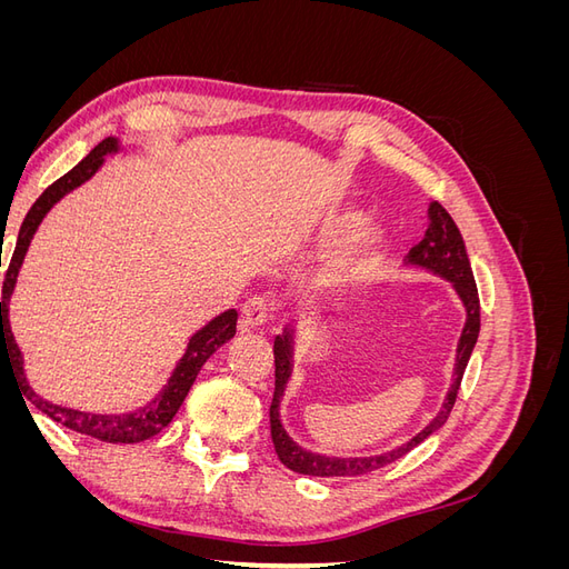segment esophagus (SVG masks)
Returning a JSON list of instances; mask_svg holds the SVG:
<instances>
[{"instance_id": "obj_1", "label": "esophagus", "mask_w": 569, "mask_h": 569, "mask_svg": "<svg viewBox=\"0 0 569 569\" xmlns=\"http://www.w3.org/2000/svg\"><path fill=\"white\" fill-rule=\"evenodd\" d=\"M270 318H272L270 306L261 297H253L242 306V320L249 330H258V327H263Z\"/></svg>"}]
</instances>
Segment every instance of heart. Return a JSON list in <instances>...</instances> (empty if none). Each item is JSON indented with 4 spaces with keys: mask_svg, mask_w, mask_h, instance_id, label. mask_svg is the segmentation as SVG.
Here are the masks:
<instances>
[{
    "mask_svg": "<svg viewBox=\"0 0 569 569\" xmlns=\"http://www.w3.org/2000/svg\"><path fill=\"white\" fill-rule=\"evenodd\" d=\"M363 213L356 209H343L322 220L318 228L320 244L341 242L320 266V280L327 287H349L366 274L380 261L389 234L380 222H363Z\"/></svg>",
    "mask_w": 569,
    "mask_h": 569,
    "instance_id": "obj_1",
    "label": "heart"
}]
</instances>
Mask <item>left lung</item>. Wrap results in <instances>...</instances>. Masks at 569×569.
<instances>
[{"label":"left lung","instance_id":"obj_1","mask_svg":"<svg viewBox=\"0 0 569 569\" xmlns=\"http://www.w3.org/2000/svg\"><path fill=\"white\" fill-rule=\"evenodd\" d=\"M427 230L425 237L420 239V244L412 247L408 256L403 258L406 268H416V270H427L437 274V278L451 282L453 291L458 295L462 308H465V325L458 337V347H456V363H453V375H451V387L446 391L441 408L437 410V416L429 420L416 437H410L408 441L393 446L389 451L375 453V456H325L303 449L301 443L289 437V432L282 425L280 418V403L282 396L287 391V385L295 375V353H297V335H299V320H291L284 325L282 335L274 337V396H272V406H270V435L274 443V453L287 465L289 470H295L299 475H311V477H356V475H366L372 470H380L385 465L403 458L408 451L416 449L418 443H422L429 435H435L443 422L449 420L451 408L456 403L458 387L462 380V372L468 368V360L472 356V349L477 343L479 335V297H477V284H475V274L470 268V258L468 249H465L462 234L449 211L443 209L439 201H429L427 206Z\"/></svg>","mask_w":569,"mask_h":569}]
</instances>
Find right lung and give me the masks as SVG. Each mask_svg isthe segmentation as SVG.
<instances>
[{
    "instance_id": "add662e5",
    "label": "right lung",
    "mask_w": 569,
    "mask_h": 569,
    "mask_svg": "<svg viewBox=\"0 0 569 569\" xmlns=\"http://www.w3.org/2000/svg\"><path fill=\"white\" fill-rule=\"evenodd\" d=\"M118 153H130V151L123 142H120V137H107V140L99 142L73 170H68L63 178H59L54 184H49L40 194V199L30 206V211L23 218V226L19 230V239H16V249H13V256L9 261V270H7L4 287H2L0 366H2V360H7L16 375V380H19V387H21L26 399H30L32 403H36V408L47 412L51 420L66 425L68 429H73V432L88 435V437L109 441V443H137V441H144L153 435H159L161 429L176 418V412L182 406L189 389H192L201 366L222 347V343H228L234 337V332H237L234 308L216 316L213 320L206 322L201 330H197L192 337H189L182 358L176 363L173 372H170L168 382L159 389V393L153 396L151 401H147L144 406L128 410V412H90V410H78L71 406L47 401L44 396H40L28 382L23 353L19 349V343H16V337L11 332V322H9V301L13 297V289H16V282H19V272L26 261L28 247L32 242V237H36L40 222L66 194H71L73 189H78L80 184L94 178L99 173V168L104 166V161L111 157H118Z\"/></svg>"
}]
</instances>
